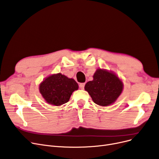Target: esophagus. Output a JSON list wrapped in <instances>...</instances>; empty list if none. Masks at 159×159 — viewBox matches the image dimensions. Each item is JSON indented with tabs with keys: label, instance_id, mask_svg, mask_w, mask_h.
Listing matches in <instances>:
<instances>
[{
	"label": "esophagus",
	"instance_id": "34e87169",
	"mask_svg": "<svg viewBox=\"0 0 159 159\" xmlns=\"http://www.w3.org/2000/svg\"><path fill=\"white\" fill-rule=\"evenodd\" d=\"M85 83H82V84H80L79 85V87L81 89H84V87H85Z\"/></svg>",
	"mask_w": 159,
	"mask_h": 159
}]
</instances>
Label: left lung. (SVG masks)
Returning a JSON list of instances; mask_svg holds the SVG:
<instances>
[{"mask_svg": "<svg viewBox=\"0 0 159 159\" xmlns=\"http://www.w3.org/2000/svg\"><path fill=\"white\" fill-rule=\"evenodd\" d=\"M85 89L95 103L107 106L114 103L122 93L123 84L115 74L98 69L93 80L87 83Z\"/></svg>", "mask_w": 159, "mask_h": 159, "instance_id": "obj_1", "label": "left lung"}]
</instances>
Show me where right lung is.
Listing matches in <instances>:
<instances>
[{
  "mask_svg": "<svg viewBox=\"0 0 159 159\" xmlns=\"http://www.w3.org/2000/svg\"><path fill=\"white\" fill-rule=\"evenodd\" d=\"M78 89L76 81L61 73L50 75L39 86L40 93L44 100L56 106L69 102L72 93Z\"/></svg>",
  "mask_w": 159,
  "mask_h": 159,
  "instance_id": "right-lung-1",
  "label": "right lung"
}]
</instances>
